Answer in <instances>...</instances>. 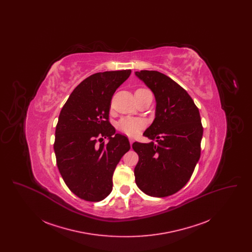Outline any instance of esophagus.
I'll return each mask as SVG.
<instances>
[{
	"label": "esophagus",
	"instance_id": "esophagus-1",
	"mask_svg": "<svg viewBox=\"0 0 252 252\" xmlns=\"http://www.w3.org/2000/svg\"><path fill=\"white\" fill-rule=\"evenodd\" d=\"M129 143H130V145H132V144L134 143V140L132 138H129Z\"/></svg>",
	"mask_w": 252,
	"mask_h": 252
}]
</instances>
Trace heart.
Masks as SVG:
<instances>
[{"label":"heart","instance_id":"b5f03b06","mask_svg":"<svg viewBox=\"0 0 252 252\" xmlns=\"http://www.w3.org/2000/svg\"><path fill=\"white\" fill-rule=\"evenodd\" d=\"M137 91H146L145 89H138ZM145 126V122L141 118L126 117L118 122L117 127L120 131L128 136H135Z\"/></svg>","mask_w":252,"mask_h":252}]
</instances>
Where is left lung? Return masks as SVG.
Wrapping results in <instances>:
<instances>
[{
  "instance_id": "obj_1",
  "label": "left lung",
  "mask_w": 252,
  "mask_h": 252,
  "mask_svg": "<svg viewBox=\"0 0 252 252\" xmlns=\"http://www.w3.org/2000/svg\"><path fill=\"white\" fill-rule=\"evenodd\" d=\"M135 74L155 95V119L144 136L157 142L132 144L139 155L135 181L144 193L164 197L180 191L192 176L200 158L201 118L191 96L167 75L145 70Z\"/></svg>"
}]
</instances>
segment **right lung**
I'll return each mask as SVG.
<instances>
[{"instance_id":"obj_1","label":"right lung","mask_w":252,"mask_h":252,"mask_svg":"<svg viewBox=\"0 0 252 252\" xmlns=\"http://www.w3.org/2000/svg\"><path fill=\"white\" fill-rule=\"evenodd\" d=\"M131 70L97 72L78 85L60 111L54 144L57 164L68 188L97 202L112 191V176L129 149L128 139L108 121L115 91ZM108 138V144L101 143Z\"/></svg>"}]
</instances>
